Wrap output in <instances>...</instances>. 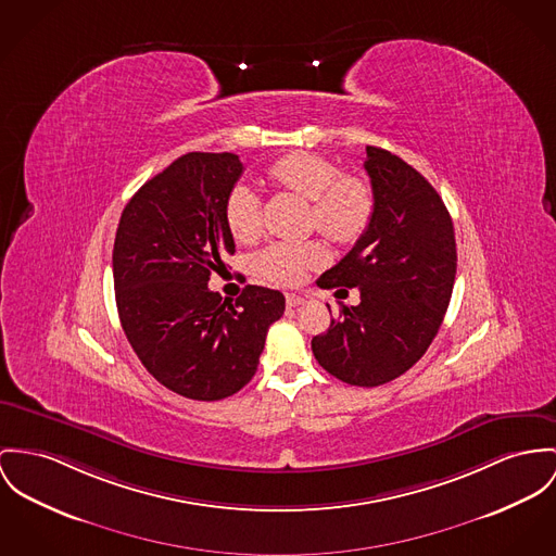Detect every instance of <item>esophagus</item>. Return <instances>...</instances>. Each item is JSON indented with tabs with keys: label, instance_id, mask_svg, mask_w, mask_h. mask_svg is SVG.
I'll list each match as a JSON object with an SVG mask.
<instances>
[{
	"label": "esophagus",
	"instance_id": "34e87169",
	"mask_svg": "<svg viewBox=\"0 0 556 556\" xmlns=\"http://www.w3.org/2000/svg\"><path fill=\"white\" fill-rule=\"evenodd\" d=\"M302 302H304V299H302V296H299V294H286V304H288L290 308L299 306V304H302Z\"/></svg>",
	"mask_w": 556,
	"mask_h": 556
}]
</instances>
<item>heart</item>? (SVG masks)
Here are the masks:
<instances>
[{
	"label": "heart",
	"mask_w": 556,
	"mask_h": 556,
	"mask_svg": "<svg viewBox=\"0 0 556 556\" xmlns=\"http://www.w3.org/2000/svg\"><path fill=\"white\" fill-rule=\"evenodd\" d=\"M268 177L302 199L311 201V226L337 243L357 241L375 212L370 186L355 177L342 175L330 159L294 152L268 169ZM226 226L237 243H254L262 235V203L254 188L237 184L224 205ZM326 252L319 243L277 241L256 257L257 275L277 286H294L306 270L324 264Z\"/></svg>",
	"instance_id": "heart-1"
}]
</instances>
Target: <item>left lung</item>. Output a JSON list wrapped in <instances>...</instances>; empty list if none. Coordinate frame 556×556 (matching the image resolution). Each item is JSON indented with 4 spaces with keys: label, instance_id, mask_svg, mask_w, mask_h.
Segmentation results:
<instances>
[{
    "label": "left lung",
    "instance_id": "left-lung-1",
    "mask_svg": "<svg viewBox=\"0 0 556 556\" xmlns=\"http://www.w3.org/2000/svg\"><path fill=\"white\" fill-rule=\"evenodd\" d=\"M375 212L366 232L319 288H359L311 349L342 383L377 387L413 368L435 339L448 308L457 245L448 210L428 179L383 148L368 146ZM330 308V306H328Z\"/></svg>",
    "mask_w": 556,
    "mask_h": 556
}]
</instances>
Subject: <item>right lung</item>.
Returning <instances> with one entry per match:
<instances>
[{
  "label": "right lung",
  "mask_w": 556,
  "mask_h": 556,
  "mask_svg": "<svg viewBox=\"0 0 556 556\" xmlns=\"http://www.w3.org/2000/svg\"><path fill=\"white\" fill-rule=\"evenodd\" d=\"M241 173L230 152L184 154L132 194L116 230L123 330L146 370L190 400H224L250 383L286 311L277 290L245 286L232 304L207 286L235 254L224 205Z\"/></svg>",
  "instance_id": "right-lung-1"
}]
</instances>
